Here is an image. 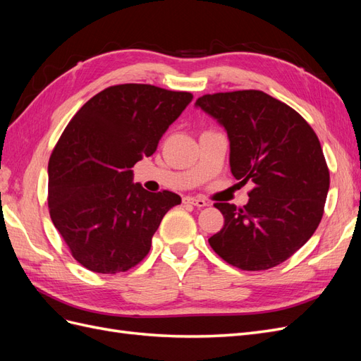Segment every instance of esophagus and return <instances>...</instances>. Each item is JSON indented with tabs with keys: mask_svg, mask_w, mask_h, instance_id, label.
<instances>
[{
	"mask_svg": "<svg viewBox=\"0 0 361 361\" xmlns=\"http://www.w3.org/2000/svg\"><path fill=\"white\" fill-rule=\"evenodd\" d=\"M182 202H183L185 204H192V206H197V207H204V206H207V203H206L204 200L195 199V197H183Z\"/></svg>",
	"mask_w": 361,
	"mask_h": 361,
	"instance_id": "34e87169",
	"label": "esophagus"
}]
</instances>
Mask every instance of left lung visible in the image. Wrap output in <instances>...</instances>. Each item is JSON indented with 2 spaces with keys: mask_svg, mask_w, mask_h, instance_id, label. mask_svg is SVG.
Wrapping results in <instances>:
<instances>
[{
  "mask_svg": "<svg viewBox=\"0 0 361 361\" xmlns=\"http://www.w3.org/2000/svg\"><path fill=\"white\" fill-rule=\"evenodd\" d=\"M195 105L227 130L235 179L255 183L244 207L214 204L224 226L209 238L212 250L244 271L280 265L324 215L330 171L318 135L293 108L260 90L204 94Z\"/></svg>",
  "mask_w": 361,
  "mask_h": 361,
  "instance_id": "obj_1",
  "label": "left lung"
}]
</instances>
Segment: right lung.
I'll list each match as a JSON object with an SVG mask.
<instances>
[{
    "instance_id": "obj_1",
    "label": "right lung",
    "mask_w": 361,
    "mask_h": 361,
    "mask_svg": "<svg viewBox=\"0 0 361 361\" xmlns=\"http://www.w3.org/2000/svg\"><path fill=\"white\" fill-rule=\"evenodd\" d=\"M192 101L188 92L118 84L76 113L48 164L51 220L76 262L117 274L143 260L152 236L180 197L133 183V169L154 155L162 134Z\"/></svg>"
}]
</instances>
